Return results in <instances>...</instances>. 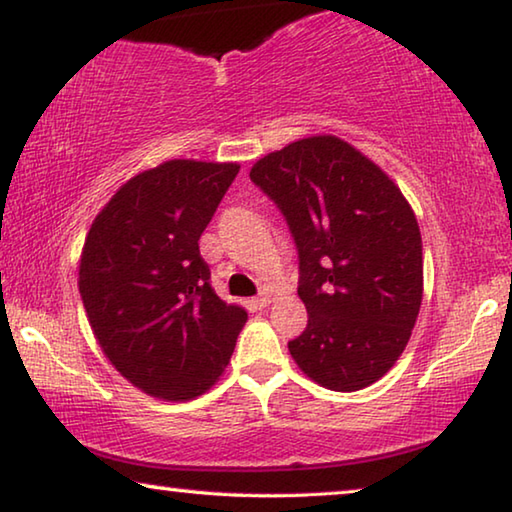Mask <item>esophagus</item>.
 Segmentation results:
<instances>
[{"label":"esophagus","instance_id":"obj_1","mask_svg":"<svg viewBox=\"0 0 512 512\" xmlns=\"http://www.w3.org/2000/svg\"><path fill=\"white\" fill-rule=\"evenodd\" d=\"M253 305L259 307V309H264V307L271 305V296H268V293H262V296H257V298L253 300Z\"/></svg>","mask_w":512,"mask_h":512}]
</instances>
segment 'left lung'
<instances>
[{"label":"left lung","mask_w":512,"mask_h":512,"mask_svg":"<svg viewBox=\"0 0 512 512\" xmlns=\"http://www.w3.org/2000/svg\"><path fill=\"white\" fill-rule=\"evenodd\" d=\"M250 180L287 216L307 327L289 352L309 379L352 393L402 357L422 305V237L393 178L336 135L266 153Z\"/></svg>","instance_id":"obj_1"}]
</instances>
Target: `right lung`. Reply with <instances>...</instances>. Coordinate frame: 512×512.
Returning a JSON list of instances; mask_svg holds the SVG:
<instances>
[{
    "instance_id": "1",
    "label": "right lung",
    "mask_w": 512,
    "mask_h": 512,
    "mask_svg": "<svg viewBox=\"0 0 512 512\" xmlns=\"http://www.w3.org/2000/svg\"><path fill=\"white\" fill-rule=\"evenodd\" d=\"M239 162L167 160L126 180L94 221L79 291L94 339L142 393L187 402L219 381L248 314L210 287L198 239Z\"/></svg>"
}]
</instances>
